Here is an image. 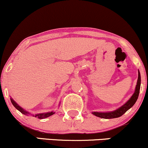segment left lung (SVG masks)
<instances>
[{
  "label": "left lung",
  "instance_id": "obj_1",
  "mask_svg": "<svg viewBox=\"0 0 148 148\" xmlns=\"http://www.w3.org/2000/svg\"><path fill=\"white\" fill-rule=\"evenodd\" d=\"M140 74L138 71V80H137V84L136 86L135 91L133 95L131 97V98L128 101H127L125 104L120 106L118 109L115 110L113 111L110 112H92V114L95 115V116L99 117L101 118L104 119H111V118H119V117L122 116L124 113H125L128 111L130 108H132L134 106V103L137 101V99L138 97L139 92H140Z\"/></svg>",
  "mask_w": 148,
  "mask_h": 148
}]
</instances>
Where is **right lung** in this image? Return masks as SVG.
Wrapping results in <instances>:
<instances>
[{
  "label": "right lung",
  "instance_id": "add662e5",
  "mask_svg": "<svg viewBox=\"0 0 148 148\" xmlns=\"http://www.w3.org/2000/svg\"><path fill=\"white\" fill-rule=\"evenodd\" d=\"M10 100H11V102L13 104V106H14L15 108H16V109L18 110V111H19L21 112V113H23V114L24 115H28V114H30L29 112L25 111L23 108H22L21 106H19V105H18L17 103H16L15 101L13 100L12 98H10ZM54 112L53 111H51V112H47V113H39V114H35V115H33V116H35V118H37L39 119H44V118H48V117L51 116V115H53L54 114Z\"/></svg>",
  "mask_w": 148,
  "mask_h": 148
}]
</instances>
